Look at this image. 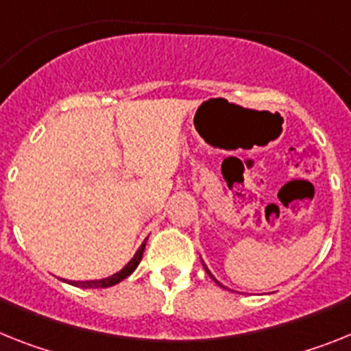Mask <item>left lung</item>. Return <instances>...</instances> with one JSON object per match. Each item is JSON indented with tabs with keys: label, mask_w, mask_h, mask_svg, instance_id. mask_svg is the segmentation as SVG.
I'll return each mask as SVG.
<instances>
[{
	"label": "left lung",
	"mask_w": 351,
	"mask_h": 351,
	"mask_svg": "<svg viewBox=\"0 0 351 351\" xmlns=\"http://www.w3.org/2000/svg\"><path fill=\"white\" fill-rule=\"evenodd\" d=\"M203 267H205V270H206V274H208V276H210V277H212V279H213V281H215V282H217V285H219V286H222V285H221V282H219V281H217V279H215V277H213V276H212V274H210V270H208V268H206V265H205V263H203ZM222 288H224V286H222Z\"/></svg>",
	"instance_id": "obj_1"
}]
</instances>
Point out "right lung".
Returning <instances> with one entry per match:
<instances>
[{
    "mask_svg": "<svg viewBox=\"0 0 351 351\" xmlns=\"http://www.w3.org/2000/svg\"><path fill=\"white\" fill-rule=\"evenodd\" d=\"M145 245L146 242L143 243L141 247L138 249V252L134 254L132 260L129 261V263L125 265L123 268H121L120 272H117L114 276L111 277H106V279H100V281H70V285L72 286H79V288H109V286H114L118 285L120 281H123L125 277H129L130 274L138 268L139 261H141L143 258V251H145Z\"/></svg>",
    "mask_w": 351,
    "mask_h": 351,
    "instance_id": "1",
    "label": "right lung"
}]
</instances>
